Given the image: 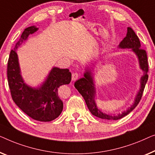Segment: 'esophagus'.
Listing matches in <instances>:
<instances>
[{
  "instance_id": "obj_1",
  "label": "esophagus",
  "mask_w": 155,
  "mask_h": 155,
  "mask_svg": "<svg viewBox=\"0 0 155 155\" xmlns=\"http://www.w3.org/2000/svg\"><path fill=\"white\" fill-rule=\"evenodd\" d=\"M78 74L77 73H74L72 74V77H71V78H72L73 81H76L77 79H78Z\"/></svg>"
}]
</instances>
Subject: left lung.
Listing matches in <instances>:
<instances>
[{"label": "left lung", "instance_id": "8db88e82", "mask_svg": "<svg viewBox=\"0 0 155 155\" xmlns=\"http://www.w3.org/2000/svg\"><path fill=\"white\" fill-rule=\"evenodd\" d=\"M121 48H130L133 52H134L137 55L139 60L140 69L143 71V75L140 79V88L138 93H137L134 103L131 107H130L126 112H124L122 114H119L117 116L115 115H109L102 112L97 107L96 103L95 101V88L93 82L92 73L90 69H87L84 73V77L80 78L75 82L74 86L77 89L80 94L82 95L85 100V102L87 104L88 110H90L91 114L98 118L106 119V120H117L129 114L133 110L136 108L139 102L140 101L142 97L144 88L148 79V62L147 56L145 50L140 48V42L138 37L135 33L134 30L130 27L127 28V34L126 36L119 45Z\"/></svg>", "mask_w": 155, "mask_h": 155}]
</instances>
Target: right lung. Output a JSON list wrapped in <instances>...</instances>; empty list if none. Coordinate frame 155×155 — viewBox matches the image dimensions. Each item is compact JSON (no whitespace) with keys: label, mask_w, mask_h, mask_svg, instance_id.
<instances>
[{"label":"right lung","mask_w":155,"mask_h":155,"mask_svg":"<svg viewBox=\"0 0 155 155\" xmlns=\"http://www.w3.org/2000/svg\"><path fill=\"white\" fill-rule=\"evenodd\" d=\"M37 30L38 28L31 26L25 29L21 34L14 50L10 51L7 74L8 86L15 103L34 120L46 122L54 120L62 112L63 102L58 96V88L70 83L71 74L68 69L53 67L39 88H33L24 83L16 50L27 41L30 34Z\"/></svg>","instance_id":"add662e5"}]
</instances>
